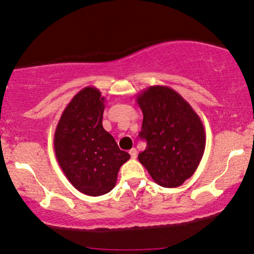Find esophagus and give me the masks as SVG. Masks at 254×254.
Wrapping results in <instances>:
<instances>
[{
  "label": "esophagus",
  "instance_id": "34e87169",
  "mask_svg": "<svg viewBox=\"0 0 254 254\" xmlns=\"http://www.w3.org/2000/svg\"><path fill=\"white\" fill-rule=\"evenodd\" d=\"M129 153H130L131 158H132V159H136L137 158V150H136V148H131Z\"/></svg>",
  "mask_w": 254,
  "mask_h": 254
}]
</instances>
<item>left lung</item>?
<instances>
[{
    "mask_svg": "<svg viewBox=\"0 0 254 254\" xmlns=\"http://www.w3.org/2000/svg\"><path fill=\"white\" fill-rule=\"evenodd\" d=\"M143 111L139 137L147 141L138 160L159 186L174 188L195 173L205 148L201 118L178 92L151 86L137 95Z\"/></svg>",
    "mask_w": 254,
    "mask_h": 254,
    "instance_id": "left-lung-1",
    "label": "left lung"
}]
</instances>
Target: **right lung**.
<instances>
[{"mask_svg": "<svg viewBox=\"0 0 254 254\" xmlns=\"http://www.w3.org/2000/svg\"><path fill=\"white\" fill-rule=\"evenodd\" d=\"M106 99L95 87L81 89L63 111L54 132V152L67 180L80 192H109L122 165L130 159L103 129Z\"/></svg>", "mask_w": 254, "mask_h": 254, "instance_id": "right-lung-1", "label": "right lung"}]
</instances>
